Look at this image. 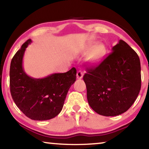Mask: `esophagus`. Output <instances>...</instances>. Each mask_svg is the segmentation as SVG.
Masks as SVG:
<instances>
[{
	"label": "esophagus",
	"mask_w": 149,
	"mask_h": 149,
	"mask_svg": "<svg viewBox=\"0 0 149 149\" xmlns=\"http://www.w3.org/2000/svg\"><path fill=\"white\" fill-rule=\"evenodd\" d=\"M77 79H81L83 77V72L79 70L77 72Z\"/></svg>",
	"instance_id": "esophagus-1"
}]
</instances>
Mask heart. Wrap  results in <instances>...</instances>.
<instances>
[{
	"instance_id": "b5f03b06",
	"label": "heart",
	"mask_w": 149,
	"mask_h": 149,
	"mask_svg": "<svg viewBox=\"0 0 149 149\" xmlns=\"http://www.w3.org/2000/svg\"><path fill=\"white\" fill-rule=\"evenodd\" d=\"M85 52L89 53L91 51L89 57V60L91 63H97L102 60L106 54V48L102 44H97V42H92L87 46Z\"/></svg>"
}]
</instances>
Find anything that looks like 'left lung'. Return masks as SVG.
<instances>
[{
  "mask_svg": "<svg viewBox=\"0 0 149 149\" xmlns=\"http://www.w3.org/2000/svg\"><path fill=\"white\" fill-rule=\"evenodd\" d=\"M87 98L94 111L117 116L127 111L141 90V63L137 54L120 40L100 64L84 75Z\"/></svg>",
  "mask_w": 149,
  "mask_h": 149,
  "instance_id": "8db88e82",
  "label": "left lung"
}]
</instances>
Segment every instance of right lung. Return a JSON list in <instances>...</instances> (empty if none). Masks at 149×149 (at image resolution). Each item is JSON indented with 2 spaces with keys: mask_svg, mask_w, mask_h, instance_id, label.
Returning a JSON list of instances; mask_svg holds the SVG:
<instances>
[{
  "mask_svg": "<svg viewBox=\"0 0 149 149\" xmlns=\"http://www.w3.org/2000/svg\"><path fill=\"white\" fill-rule=\"evenodd\" d=\"M30 39L22 44L12 59L10 89L13 101L26 116L37 121L51 119L62 111L66 95L76 79L75 68L65 73L36 79L26 74L22 60Z\"/></svg>",
  "mask_w": 149,
  "mask_h": 149,
  "instance_id": "1",
  "label": "right lung"
}]
</instances>
